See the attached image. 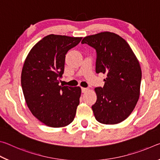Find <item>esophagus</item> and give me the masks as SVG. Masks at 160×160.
<instances>
[{"label": "esophagus", "mask_w": 160, "mask_h": 160, "mask_svg": "<svg viewBox=\"0 0 160 160\" xmlns=\"http://www.w3.org/2000/svg\"><path fill=\"white\" fill-rule=\"evenodd\" d=\"M81 90H82V93H85V92H86L88 90V88H81Z\"/></svg>", "instance_id": "1"}]
</instances>
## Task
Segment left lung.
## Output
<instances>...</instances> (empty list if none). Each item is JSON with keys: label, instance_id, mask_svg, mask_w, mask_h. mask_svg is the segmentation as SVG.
Masks as SVG:
<instances>
[{"label": "left lung", "instance_id": "1", "mask_svg": "<svg viewBox=\"0 0 160 160\" xmlns=\"http://www.w3.org/2000/svg\"><path fill=\"white\" fill-rule=\"evenodd\" d=\"M81 43L95 49L96 72L107 76L104 87L94 89V117L104 124L120 123L128 117L138 101L142 78L139 62L128 43L112 32L88 36Z\"/></svg>", "mask_w": 160, "mask_h": 160}]
</instances>
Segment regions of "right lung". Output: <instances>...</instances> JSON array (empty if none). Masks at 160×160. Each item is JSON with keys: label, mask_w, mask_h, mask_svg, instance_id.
I'll return each instance as SVG.
<instances>
[{"label": "right lung", "mask_w": 160, "mask_h": 160, "mask_svg": "<svg viewBox=\"0 0 160 160\" xmlns=\"http://www.w3.org/2000/svg\"><path fill=\"white\" fill-rule=\"evenodd\" d=\"M82 37L49 34L37 43L24 63L21 85L28 107L45 125L68 126L74 120L80 103V87L59 85L68 51Z\"/></svg>", "instance_id": "right-lung-1"}]
</instances>
